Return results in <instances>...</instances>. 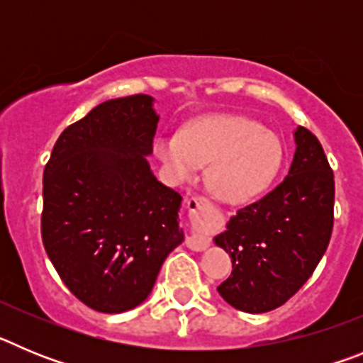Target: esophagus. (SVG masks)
I'll use <instances>...</instances> for the list:
<instances>
[{
    "label": "esophagus",
    "instance_id": "34e87169",
    "mask_svg": "<svg viewBox=\"0 0 363 363\" xmlns=\"http://www.w3.org/2000/svg\"><path fill=\"white\" fill-rule=\"evenodd\" d=\"M185 201H187V209L191 211V213H192V211L200 209L201 203H203V200H201V198H198V196H191V198H187ZM185 243H187V247L191 249V251L201 252L211 245V240L207 238V236H203V234L194 233V234H191V236H187Z\"/></svg>",
    "mask_w": 363,
    "mask_h": 363
}]
</instances>
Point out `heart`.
Here are the masks:
<instances>
[{"label":"heart","mask_w":363,"mask_h":363,"mask_svg":"<svg viewBox=\"0 0 363 363\" xmlns=\"http://www.w3.org/2000/svg\"><path fill=\"white\" fill-rule=\"evenodd\" d=\"M154 154L174 184L191 182L209 163L211 191L230 205L259 196L281 165L277 134L242 116H211L189 125L182 134H160Z\"/></svg>","instance_id":"heart-1"}]
</instances>
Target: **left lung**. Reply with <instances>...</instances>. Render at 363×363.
Here are the masks:
<instances>
[{
	"label": "left lung",
	"instance_id": "1",
	"mask_svg": "<svg viewBox=\"0 0 363 363\" xmlns=\"http://www.w3.org/2000/svg\"><path fill=\"white\" fill-rule=\"evenodd\" d=\"M289 172L214 236L233 262L218 293L234 309L259 314L284 306L309 280L333 233L335 179L322 145L298 125Z\"/></svg>",
	"mask_w": 363,
	"mask_h": 363
}]
</instances>
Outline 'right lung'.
<instances>
[{"mask_svg": "<svg viewBox=\"0 0 363 363\" xmlns=\"http://www.w3.org/2000/svg\"><path fill=\"white\" fill-rule=\"evenodd\" d=\"M158 121L152 96L108 99L63 130L45 167V251L70 293L99 313L145 301L185 238L182 196L147 160Z\"/></svg>", "mask_w": 363, "mask_h": 363, "instance_id": "1", "label": "right lung"}]
</instances>
